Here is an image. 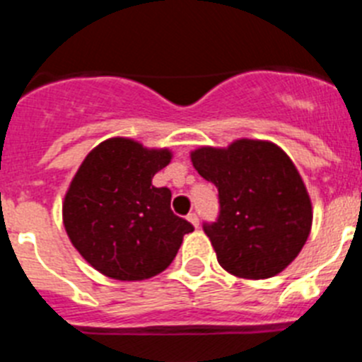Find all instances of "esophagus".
<instances>
[{"label": "esophagus", "mask_w": 362, "mask_h": 362, "mask_svg": "<svg viewBox=\"0 0 362 362\" xmlns=\"http://www.w3.org/2000/svg\"><path fill=\"white\" fill-rule=\"evenodd\" d=\"M187 219L190 221L192 225L196 226V228H197V226H199V217H197V214H194V212H192V214H188V217H187Z\"/></svg>", "instance_id": "obj_1"}]
</instances>
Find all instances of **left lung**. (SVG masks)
Masks as SVG:
<instances>
[{
    "mask_svg": "<svg viewBox=\"0 0 362 362\" xmlns=\"http://www.w3.org/2000/svg\"><path fill=\"white\" fill-rule=\"evenodd\" d=\"M190 158L219 192V216L203 230L221 267L245 279L283 272L312 228V203L292 159L257 139H238L228 148L201 146Z\"/></svg>",
    "mask_w": 362,
    "mask_h": 362,
    "instance_id": "obj_1",
    "label": "left lung"
}]
</instances>
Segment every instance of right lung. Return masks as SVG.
<instances>
[{"instance_id": "1", "label": "right lung", "mask_w": 362, "mask_h": 362, "mask_svg": "<svg viewBox=\"0 0 362 362\" xmlns=\"http://www.w3.org/2000/svg\"><path fill=\"white\" fill-rule=\"evenodd\" d=\"M170 159V150L112 137L74 175L63 201L65 230L86 263L107 277L158 276L174 261L185 233L194 230L172 212V192L152 185Z\"/></svg>"}]
</instances>
